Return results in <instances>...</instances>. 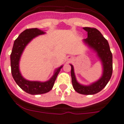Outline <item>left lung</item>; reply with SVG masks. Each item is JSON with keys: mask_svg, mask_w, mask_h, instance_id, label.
<instances>
[{"mask_svg": "<svg viewBox=\"0 0 124 124\" xmlns=\"http://www.w3.org/2000/svg\"><path fill=\"white\" fill-rule=\"evenodd\" d=\"M83 29L87 32L88 37L84 41L89 46L97 52L103 64V75L100 80L89 86H84L77 81L73 67L71 66V77L73 89L76 92L83 95H93L102 90L110 79L113 72L112 54L107 40L97 29L85 27Z\"/></svg>", "mask_w": 124, "mask_h": 124, "instance_id": "left-lung-1", "label": "left lung"}]
</instances>
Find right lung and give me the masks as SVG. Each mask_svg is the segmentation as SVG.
Masks as SVG:
<instances>
[{
	"instance_id": "1",
	"label": "right lung",
	"mask_w": 124,
	"mask_h": 124,
	"mask_svg": "<svg viewBox=\"0 0 124 124\" xmlns=\"http://www.w3.org/2000/svg\"><path fill=\"white\" fill-rule=\"evenodd\" d=\"M43 34H45L43 31L37 28H31L24 30L14 41L10 55L11 73L13 78L22 90L31 95H40L49 92L53 87L56 78L62 67L61 66L57 70L53 77L49 80L44 83L29 81L26 80L21 75L19 71V62L22 52L27 44L32 39L37 35Z\"/></svg>"
}]
</instances>
